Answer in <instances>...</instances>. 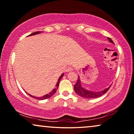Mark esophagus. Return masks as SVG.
Wrapping results in <instances>:
<instances>
[{
	"label": "esophagus",
	"mask_w": 134,
	"mask_h": 134,
	"mask_svg": "<svg viewBox=\"0 0 134 134\" xmlns=\"http://www.w3.org/2000/svg\"><path fill=\"white\" fill-rule=\"evenodd\" d=\"M73 69L72 67H69L66 69V72H70V71H73Z\"/></svg>",
	"instance_id": "esophagus-1"
}]
</instances>
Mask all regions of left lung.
Wrapping results in <instances>:
<instances>
[{
  "instance_id": "8db88e82",
  "label": "left lung",
  "mask_w": 134,
  "mask_h": 134,
  "mask_svg": "<svg viewBox=\"0 0 134 134\" xmlns=\"http://www.w3.org/2000/svg\"><path fill=\"white\" fill-rule=\"evenodd\" d=\"M107 39H108L109 42L112 43V44H114V43L113 42L112 39L109 38V37H107ZM110 86H109V87L105 88L104 90L98 92H94L92 91V90H87L86 88H83V87L82 86L80 76H78V81H77L76 83L75 84L74 86V90L75 92H76L79 96H80V97L84 98L86 99H92L101 97V96L104 95V93H105L107 91H108V90L109 89V88L110 87Z\"/></svg>"
}]
</instances>
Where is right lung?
Here are the masks:
<instances>
[{
  "label": "right lung",
  "mask_w": 134,
  "mask_h": 134,
  "mask_svg": "<svg viewBox=\"0 0 134 134\" xmlns=\"http://www.w3.org/2000/svg\"><path fill=\"white\" fill-rule=\"evenodd\" d=\"M41 33V31H36V32H35V33H33L30 34V35H29V36H33V35H37V34H39V33ZM64 73H63V74H62V75H61V76H60V77L59 78V79H58V81H57V83H56V87H55V88H53V90H52V92H50V93H48V94H46V95H44V96H42V97H35V96H33V95H30V94L27 93V92H26V93H27L29 95H30V97H31L33 98H35V99H39V100H43V99H47V98H50V97H52V96L54 94L56 93V90L58 89V86H59V84L60 81H61V78H63V77L64 76Z\"/></svg>",
  "instance_id": "obj_1"
}]
</instances>
